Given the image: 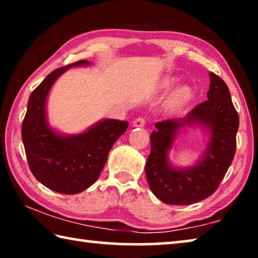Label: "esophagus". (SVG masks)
<instances>
[{"instance_id":"1","label":"esophagus","mask_w":258,"mask_h":258,"mask_svg":"<svg viewBox=\"0 0 258 258\" xmlns=\"http://www.w3.org/2000/svg\"><path fill=\"white\" fill-rule=\"evenodd\" d=\"M145 125H146L145 117H138V118H135L134 121H133L134 127H143Z\"/></svg>"}]
</instances>
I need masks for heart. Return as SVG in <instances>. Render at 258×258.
Masks as SVG:
<instances>
[{
	"instance_id": "1",
	"label": "heart",
	"mask_w": 258,
	"mask_h": 258,
	"mask_svg": "<svg viewBox=\"0 0 258 258\" xmlns=\"http://www.w3.org/2000/svg\"><path fill=\"white\" fill-rule=\"evenodd\" d=\"M176 82V78L175 77H166L164 82H163V86L165 89H168V87H171L174 83ZM191 97V90L189 89L187 86H182L180 89H177L175 92H174L173 97L171 99V108L172 109H175L177 107L182 106L183 103H185L187 100L190 99Z\"/></svg>"
}]
</instances>
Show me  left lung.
Listing matches in <instances>:
<instances>
[{
  "instance_id": "left-lung-1",
  "label": "left lung",
  "mask_w": 258,
  "mask_h": 258,
  "mask_svg": "<svg viewBox=\"0 0 258 258\" xmlns=\"http://www.w3.org/2000/svg\"><path fill=\"white\" fill-rule=\"evenodd\" d=\"M207 100L196 106L183 119L156 123L150 135L151 150L146 175L151 191L167 205H191L208 198L220 185L232 163L237 148L239 116L225 82L211 73ZM200 122L211 130V140L204 158L194 168L176 170L168 163L167 154L176 131Z\"/></svg>"
}]
</instances>
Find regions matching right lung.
<instances>
[{"label": "right lung", "instance_id": "right-lung-1", "mask_svg": "<svg viewBox=\"0 0 258 258\" xmlns=\"http://www.w3.org/2000/svg\"><path fill=\"white\" fill-rule=\"evenodd\" d=\"M89 63L80 60L50 73L29 95L21 125L30 172L43 185L59 194H80L92 185L113 143L128 127L127 121L104 119L84 133L63 137L47 125L45 102L52 85L68 68Z\"/></svg>", "mask_w": 258, "mask_h": 258}]
</instances>
